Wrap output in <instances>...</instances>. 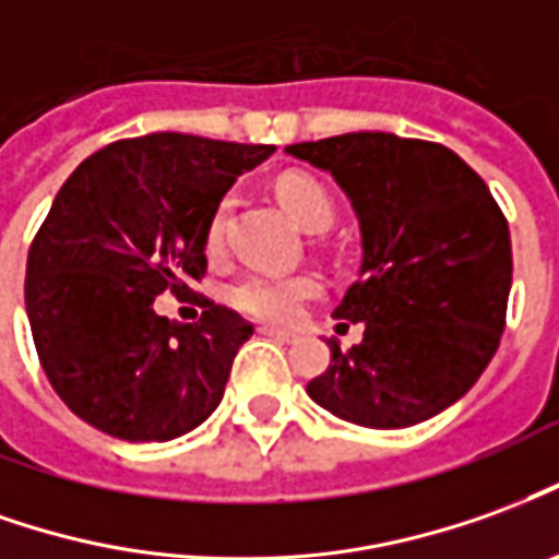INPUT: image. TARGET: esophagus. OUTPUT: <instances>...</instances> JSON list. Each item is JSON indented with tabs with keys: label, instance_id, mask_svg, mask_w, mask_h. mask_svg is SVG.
I'll return each mask as SVG.
<instances>
[{
	"label": "esophagus",
	"instance_id": "34e87169",
	"mask_svg": "<svg viewBox=\"0 0 559 559\" xmlns=\"http://www.w3.org/2000/svg\"><path fill=\"white\" fill-rule=\"evenodd\" d=\"M260 333L269 335V338H275V342H284V345H290V342L299 338V333H293V330H278V326H263Z\"/></svg>",
	"mask_w": 559,
	"mask_h": 559
}]
</instances>
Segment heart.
I'll list each match as a JSON object with an SVG mask.
<instances>
[{
    "instance_id": "1",
    "label": "heart",
    "mask_w": 559,
    "mask_h": 559,
    "mask_svg": "<svg viewBox=\"0 0 559 559\" xmlns=\"http://www.w3.org/2000/svg\"><path fill=\"white\" fill-rule=\"evenodd\" d=\"M278 199L287 209L296 224L302 229H323L333 221V197L326 193V187L308 178V175H284L278 181ZM229 199H224L214 212L212 224H209V245H221L224 236V221ZM318 293V281L308 275H284V272H269V269H251L245 272L236 284H233V302L251 314V318L269 320V323H287L299 314V308L308 296Z\"/></svg>"
}]
</instances>
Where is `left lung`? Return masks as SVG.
Wrapping results in <instances>:
<instances>
[{
    "instance_id": "1",
    "label": "left lung",
    "mask_w": 559,
    "mask_h": 559,
    "mask_svg": "<svg viewBox=\"0 0 559 559\" xmlns=\"http://www.w3.org/2000/svg\"><path fill=\"white\" fill-rule=\"evenodd\" d=\"M333 175L360 226V272L333 318L362 342L330 345L308 396L369 429L429 420L481 378L497 354L511 290L509 224L481 178L444 144L347 132L287 144ZM338 323V326H347Z\"/></svg>"
}]
</instances>
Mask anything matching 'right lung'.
<instances>
[{
  "mask_svg": "<svg viewBox=\"0 0 559 559\" xmlns=\"http://www.w3.org/2000/svg\"><path fill=\"white\" fill-rule=\"evenodd\" d=\"M272 144L154 132L96 151L50 205L26 260V314L60 400L123 442H169L224 400L253 323L214 306L197 323L154 311L202 278L209 224Z\"/></svg>",
  "mask_w": 559,
  "mask_h": 559,
  "instance_id": "right-lung-1",
  "label": "right lung"
}]
</instances>
